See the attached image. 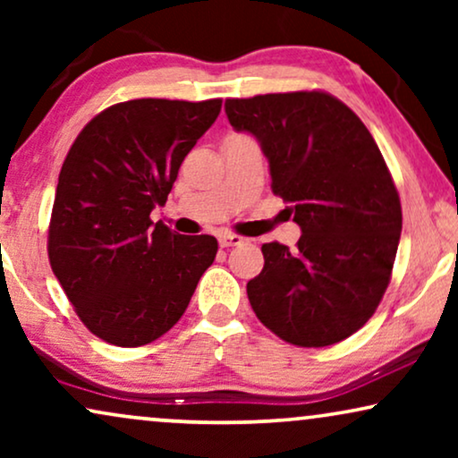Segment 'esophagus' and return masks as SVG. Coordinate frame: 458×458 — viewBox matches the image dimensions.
<instances>
[{"mask_svg":"<svg viewBox=\"0 0 458 458\" xmlns=\"http://www.w3.org/2000/svg\"><path fill=\"white\" fill-rule=\"evenodd\" d=\"M246 242L242 235H235V233H218V243H221L223 248H231V246H242V243Z\"/></svg>","mask_w":458,"mask_h":458,"instance_id":"34e87169","label":"esophagus"}]
</instances>
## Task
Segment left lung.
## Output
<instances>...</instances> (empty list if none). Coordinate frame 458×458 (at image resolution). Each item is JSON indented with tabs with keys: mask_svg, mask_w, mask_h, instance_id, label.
<instances>
[{
	"mask_svg": "<svg viewBox=\"0 0 458 458\" xmlns=\"http://www.w3.org/2000/svg\"><path fill=\"white\" fill-rule=\"evenodd\" d=\"M231 127L259 140L271 190L290 204L296 250L262 246L265 267L248 281L250 304L287 344L323 348L373 317L403 231V208L373 135L325 91L227 99Z\"/></svg>",
	"mask_w": 458,
	"mask_h": 458,
	"instance_id": "left-lung-1",
	"label": "left lung"
}]
</instances>
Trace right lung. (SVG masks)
Listing matches in <instances>:
<instances>
[{"mask_svg":"<svg viewBox=\"0 0 458 458\" xmlns=\"http://www.w3.org/2000/svg\"><path fill=\"white\" fill-rule=\"evenodd\" d=\"M221 104L129 99L91 118L68 149L47 254L74 312L99 340L121 348L158 340L215 262V237L179 235L149 212L165 206L181 162Z\"/></svg>","mask_w":458,"mask_h":458,"instance_id":"right-lung-1","label":"right lung"}]
</instances>
